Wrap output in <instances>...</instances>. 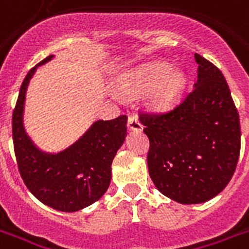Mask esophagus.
<instances>
[{"label": "esophagus", "mask_w": 249, "mask_h": 249, "mask_svg": "<svg viewBox=\"0 0 249 249\" xmlns=\"http://www.w3.org/2000/svg\"><path fill=\"white\" fill-rule=\"evenodd\" d=\"M128 128L132 129V130H141L142 129V124L136 115H129L128 116Z\"/></svg>", "instance_id": "esophagus-1"}]
</instances>
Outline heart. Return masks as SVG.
Wrapping results in <instances>:
<instances>
[{
  "label": "heart",
  "mask_w": 249,
  "mask_h": 249,
  "mask_svg": "<svg viewBox=\"0 0 249 249\" xmlns=\"http://www.w3.org/2000/svg\"><path fill=\"white\" fill-rule=\"evenodd\" d=\"M185 85V78L179 71H171L166 64H157L142 70L128 83L130 94H145L154 90L153 102L157 106H167L179 96Z\"/></svg>",
  "instance_id": "b5f03b06"
}]
</instances>
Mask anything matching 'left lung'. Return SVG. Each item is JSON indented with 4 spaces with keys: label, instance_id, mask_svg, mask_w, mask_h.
Segmentation results:
<instances>
[{
    "label": "left lung",
    "instance_id": "left-lung-1",
    "mask_svg": "<svg viewBox=\"0 0 249 249\" xmlns=\"http://www.w3.org/2000/svg\"><path fill=\"white\" fill-rule=\"evenodd\" d=\"M197 82L166 111H140L149 137L147 166L159 192L180 204H201L229 184L240 153V121L217 66L195 53Z\"/></svg>",
    "mask_w": 249,
    "mask_h": 249
}]
</instances>
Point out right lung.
<instances>
[{
	"mask_svg": "<svg viewBox=\"0 0 249 249\" xmlns=\"http://www.w3.org/2000/svg\"><path fill=\"white\" fill-rule=\"evenodd\" d=\"M26 75L13 111L11 128L19 174L30 192L60 212H77L103 196L111 183V164L126 136L125 115L98 120L78 141L58 154H47L28 138L23 128V108L28 82L37 66Z\"/></svg>",
	"mask_w": 249,
	"mask_h": 249,
	"instance_id": "1",
	"label": "right lung"
}]
</instances>
